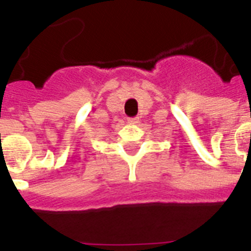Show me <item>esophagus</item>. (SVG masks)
Instances as JSON below:
<instances>
[{
    "instance_id": "esophagus-1",
    "label": "esophagus",
    "mask_w": 251,
    "mask_h": 251,
    "mask_svg": "<svg viewBox=\"0 0 251 251\" xmlns=\"http://www.w3.org/2000/svg\"><path fill=\"white\" fill-rule=\"evenodd\" d=\"M127 122L131 124V125H135V124H138L139 122V119L138 117H129V119H127Z\"/></svg>"
}]
</instances>
